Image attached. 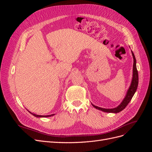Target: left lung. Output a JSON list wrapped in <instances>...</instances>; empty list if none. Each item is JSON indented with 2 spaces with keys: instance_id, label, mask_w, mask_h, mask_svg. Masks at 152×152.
<instances>
[{
  "instance_id": "obj_1",
  "label": "left lung",
  "mask_w": 152,
  "mask_h": 152,
  "mask_svg": "<svg viewBox=\"0 0 152 152\" xmlns=\"http://www.w3.org/2000/svg\"><path fill=\"white\" fill-rule=\"evenodd\" d=\"M131 52H132V55L133 59H134V63H133L132 79L131 86H130L129 88V89L127 92L126 97L124 98V99H123L122 103L116 108H110V109L103 108H101V107H97V106H95V105L92 104V105H93L95 108L98 109L99 110H102V111L104 112L117 113L121 112L122 110H123L124 108H125L127 107V105L129 104V103L130 102V101L131 100L132 98L133 97V96H134V94H135L136 89L137 88V86H138V72H137V68H136V58H135L134 53H132V51H131Z\"/></svg>"
}]
</instances>
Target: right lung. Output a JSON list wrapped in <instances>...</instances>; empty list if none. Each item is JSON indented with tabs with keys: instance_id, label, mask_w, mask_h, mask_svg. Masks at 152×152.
I'll list each match as a JSON object with an SVG mask.
<instances>
[{
	"instance_id": "add662e5",
	"label": "right lung",
	"mask_w": 152,
	"mask_h": 152,
	"mask_svg": "<svg viewBox=\"0 0 152 152\" xmlns=\"http://www.w3.org/2000/svg\"><path fill=\"white\" fill-rule=\"evenodd\" d=\"M29 112V111H28ZM31 114H32L34 116H35V117H51V116H53L54 114H52V115H36V114H35V113H31V112H29Z\"/></svg>"
}]
</instances>
